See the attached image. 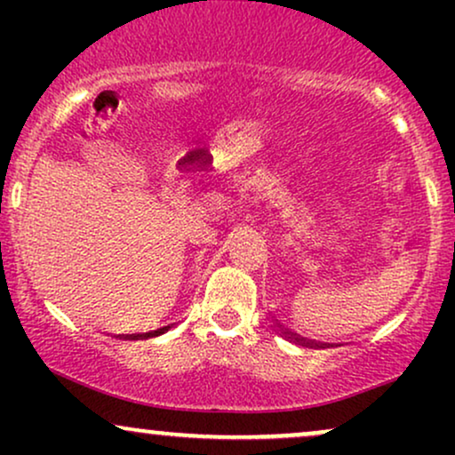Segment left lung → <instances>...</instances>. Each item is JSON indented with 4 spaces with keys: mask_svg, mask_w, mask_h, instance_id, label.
<instances>
[{
    "mask_svg": "<svg viewBox=\"0 0 455 455\" xmlns=\"http://www.w3.org/2000/svg\"><path fill=\"white\" fill-rule=\"evenodd\" d=\"M282 333H284V336H289L291 340H295V342L304 344V347H318V348H325V347H327V344H316V342H310V340H306V338L295 336V333H291V331H282Z\"/></svg>",
    "mask_w": 455,
    "mask_h": 455,
    "instance_id": "obj_1",
    "label": "left lung"
}]
</instances>
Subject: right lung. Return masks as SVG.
Wrapping results in <instances>:
<instances>
[{"label":"right lung","mask_w":455,"mask_h":455,"mask_svg":"<svg viewBox=\"0 0 455 455\" xmlns=\"http://www.w3.org/2000/svg\"><path fill=\"white\" fill-rule=\"evenodd\" d=\"M166 329H169V327H162V329H158V331L140 333V336H126V338H132V340H134V338H151V336H160V333H164V331H166Z\"/></svg>","instance_id":"add662e5"}]
</instances>
